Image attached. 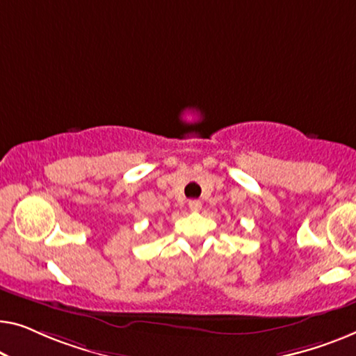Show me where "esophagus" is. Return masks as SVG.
<instances>
[{
	"instance_id": "1",
	"label": "esophagus",
	"mask_w": 356,
	"mask_h": 356,
	"mask_svg": "<svg viewBox=\"0 0 356 356\" xmlns=\"http://www.w3.org/2000/svg\"><path fill=\"white\" fill-rule=\"evenodd\" d=\"M188 208H190V211L197 213V211H200V209H202V202H198V200H190Z\"/></svg>"
}]
</instances>
